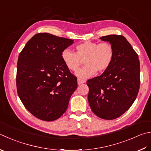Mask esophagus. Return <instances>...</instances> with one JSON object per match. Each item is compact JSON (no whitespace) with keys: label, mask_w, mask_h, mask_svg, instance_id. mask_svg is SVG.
Returning a JSON list of instances; mask_svg holds the SVG:
<instances>
[{"label":"esophagus","mask_w":151,"mask_h":151,"mask_svg":"<svg viewBox=\"0 0 151 151\" xmlns=\"http://www.w3.org/2000/svg\"><path fill=\"white\" fill-rule=\"evenodd\" d=\"M85 80H83V79H79V78H78V85H81V84H82V83H85Z\"/></svg>","instance_id":"obj_1"}]
</instances>
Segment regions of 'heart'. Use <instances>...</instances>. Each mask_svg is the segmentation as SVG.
Listing matches in <instances>:
<instances>
[{"label":"heart","instance_id":"obj_1","mask_svg":"<svg viewBox=\"0 0 151 151\" xmlns=\"http://www.w3.org/2000/svg\"><path fill=\"white\" fill-rule=\"evenodd\" d=\"M76 52L66 49L61 57L68 69L76 71L84 61L85 66L76 72L79 78L85 79L93 76L98 70L102 72L110 66L114 56V50L110 42L85 41L77 45Z\"/></svg>","mask_w":151,"mask_h":151}]
</instances>
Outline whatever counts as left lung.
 Here are the masks:
<instances>
[{
	"label": "left lung",
	"mask_w": 151,
	"mask_h": 151,
	"mask_svg": "<svg viewBox=\"0 0 151 151\" xmlns=\"http://www.w3.org/2000/svg\"><path fill=\"white\" fill-rule=\"evenodd\" d=\"M114 50L110 66L100 76L87 81L88 101L93 113L104 120H114L132 106L140 86V63L137 54L122 35L100 38Z\"/></svg>",
	"instance_id": "8db88e82"
}]
</instances>
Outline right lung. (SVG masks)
I'll return each mask as SVG.
<instances>
[{
    "instance_id": "obj_1",
    "label": "right lung",
    "mask_w": 151,
    "mask_h": 151,
    "mask_svg": "<svg viewBox=\"0 0 151 151\" xmlns=\"http://www.w3.org/2000/svg\"><path fill=\"white\" fill-rule=\"evenodd\" d=\"M73 40L47 33L31 37L19 53L16 86L19 99L29 112L44 121L57 120L66 112L78 87L61 57Z\"/></svg>"
}]
</instances>
